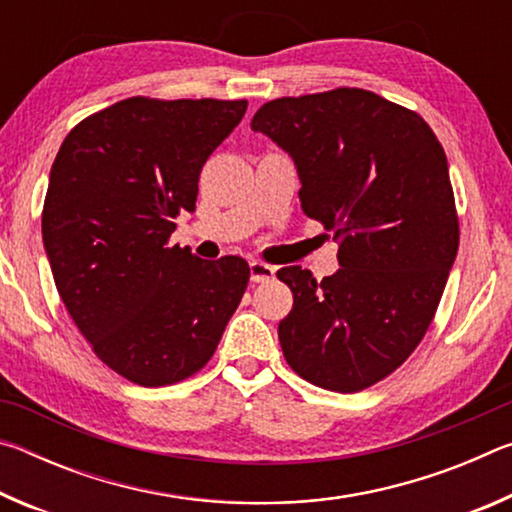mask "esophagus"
<instances>
[{"instance_id":"obj_1","label":"esophagus","mask_w":512,"mask_h":512,"mask_svg":"<svg viewBox=\"0 0 512 512\" xmlns=\"http://www.w3.org/2000/svg\"><path fill=\"white\" fill-rule=\"evenodd\" d=\"M275 277V268L271 264H264V262H257L253 259L250 262V280L253 282H268Z\"/></svg>"}]
</instances>
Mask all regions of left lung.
<instances>
[{"label":"left lung","mask_w":512,"mask_h":512,"mask_svg":"<svg viewBox=\"0 0 512 512\" xmlns=\"http://www.w3.org/2000/svg\"><path fill=\"white\" fill-rule=\"evenodd\" d=\"M250 128L296 162L300 205L339 241L334 275L287 266L293 309L277 327L309 384L359 393L427 334L458 250L447 155L418 112L361 88L264 103Z\"/></svg>","instance_id":"left-lung-1"}]
</instances>
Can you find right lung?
<instances>
[{
  "mask_svg": "<svg viewBox=\"0 0 512 512\" xmlns=\"http://www.w3.org/2000/svg\"><path fill=\"white\" fill-rule=\"evenodd\" d=\"M246 99L112 103L76 124L51 164L42 241L56 289L92 352L133 384L196 375L248 287L241 257L171 246L203 164L244 117Z\"/></svg>",
  "mask_w": 512,
  "mask_h": 512,
  "instance_id": "obj_1",
  "label": "right lung"
}]
</instances>
